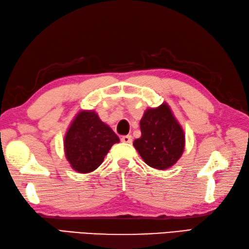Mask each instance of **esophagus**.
Listing matches in <instances>:
<instances>
[{"instance_id": "34e87169", "label": "esophagus", "mask_w": 249, "mask_h": 249, "mask_svg": "<svg viewBox=\"0 0 249 249\" xmlns=\"http://www.w3.org/2000/svg\"><path fill=\"white\" fill-rule=\"evenodd\" d=\"M121 142L123 143H132V136L131 135H124L121 136Z\"/></svg>"}]
</instances>
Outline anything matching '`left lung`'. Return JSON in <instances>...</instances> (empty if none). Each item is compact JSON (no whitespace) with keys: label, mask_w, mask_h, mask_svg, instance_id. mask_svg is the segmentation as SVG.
<instances>
[{"label":"left lung","mask_w":249,"mask_h":249,"mask_svg":"<svg viewBox=\"0 0 249 249\" xmlns=\"http://www.w3.org/2000/svg\"><path fill=\"white\" fill-rule=\"evenodd\" d=\"M140 125L142 135L133 145L146 163L158 170L175 164L185 148V134L169 105L147 109Z\"/></svg>","instance_id":"left-lung-1"}]
</instances>
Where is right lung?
I'll return each instance as SVG.
<instances>
[{
  "mask_svg": "<svg viewBox=\"0 0 249 249\" xmlns=\"http://www.w3.org/2000/svg\"><path fill=\"white\" fill-rule=\"evenodd\" d=\"M116 143H119L118 136L94 111L83 110L65 134V157L75 171L89 173L98 169Z\"/></svg>",
  "mask_w": 249,
  "mask_h": 249,
  "instance_id": "add662e5",
  "label": "right lung"
}]
</instances>
